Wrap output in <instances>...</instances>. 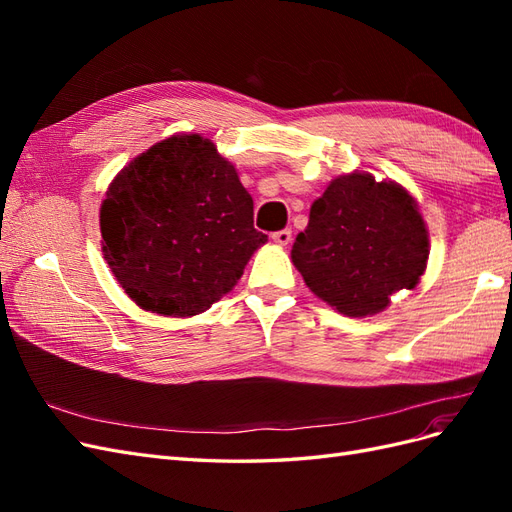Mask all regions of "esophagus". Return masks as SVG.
<instances>
[{
	"instance_id": "esophagus-1",
	"label": "esophagus",
	"mask_w": 512,
	"mask_h": 512,
	"mask_svg": "<svg viewBox=\"0 0 512 512\" xmlns=\"http://www.w3.org/2000/svg\"><path fill=\"white\" fill-rule=\"evenodd\" d=\"M271 239H273L277 245H288V243H290V239H292V230H290V228L277 230V232H273Z\"/></svg>"
}]
</instances>
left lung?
<instances>
[{
  "label": "left lung",
  "mask_w": 512,
  "mask_h": 512,
  "mask_svg": "<svg viewBox=\"0 0 512 512\" xmlns=\"http://www.w3.org/2000/svg\"><path fill=\"white\" fill-rule=\"evenodd\" d=\"M290 256L318 299L339 314L365 318L421 282L429 232L404 185L352 170L312 205Z\"/></svg>",
  "instance_id": "obj_1"
}]
</instances>
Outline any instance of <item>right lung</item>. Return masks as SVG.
<instances>
[{
    "instance_id": "1",
    "label": "right lung",
    "mask_w": 512,
    "mask_h": 512,
    "mask_svg": "<svg viewBox=\"0 0 512 512\" xmlns=\"http://www.w3.org/2000/svg\"><path fill=\"white\" fill-rule=\"evenodd\" d=\"M102 254L145 312L203 314L241 280L267 235L235 164L200 134H173L123 166L100 207Z\"/></svg>"
}]
</instances>
